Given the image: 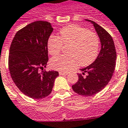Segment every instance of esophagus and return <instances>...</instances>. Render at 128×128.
<instances>
[{"instance_id": "obj_1", "label": "esophagus", "mask_w": 128, "mask_h": 128, "mask_svg": "<svg viewBox=\"0 0 128 128\" xmlns=\"http://www.w3.org/2000/svg\"><path fill=\"white\" fill-rule=\"evenodd\" d=\"M68 73H66V72H59V75H67Z\"/></svg>"}]
</instances>
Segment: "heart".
Returning a JSON list of instances; mask_svg holds the SVG:
<instances>
[{
  "label": "heart",
  "instance_id": "heart-1",
  "mask_svg": "<svg viewBox=\"0 0 128 128\" xmlns=\"http://www.w3.org/2000/svg\"><path fill=\"white\" fill-rule=\"evenodd\" d=\"M64 45H70L68 55L53 58L51 66L56 70L67 72L78 64L87 66L95 60L99 49V40L95 33L76 24H71L61 29L59 36L51 35L48 40V50L51 55L60 53Z\"/></svg>",
  "mask_w": 128,
  "mask_h": 128
}]
</instances>
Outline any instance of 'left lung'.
Instances as JSON below:
<instances>
[{"mask_svg":"<svg viewBox=\"0 0 128 128\" xmlns=\"http://www.w3.org/2000/svg\"><path fill=\"white\" fill-rule=\"evenodd\" d=\"M93 25L100 42V51L95 61L87 67L80 69L86 77L78 75L77 82L72 86L73 90L80 95L90 96L102 90L107 86L115 70L116 54L111 35L94 21L85 19Z\"/></svg>","mask_w":128,"mask_h":128,"instance_id":"obj_1","label":"left lung"}]
</instances>
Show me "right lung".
Returning a JSON list of instances; mask_svg holds the SVG:
<instances>
[{
  "mask_svg": "<svg viewBox=\"0 0 128 128\" xmlns=\"http://www.w3.org/2000/svg\"><path fill=\"white\" fill-rule=\"evenodd\" d=\"M53 30L50 22L35 21L16 32L10 48L12 79L22 93L34 99L48 96L58 76L55 71L40 72L48 62V40Z\"/></svg>",
  "mask_w": 128,
  "mask_h": 128,
  "instance_id": "add662e5",
  "label": "right lung"
}]
</instances>
